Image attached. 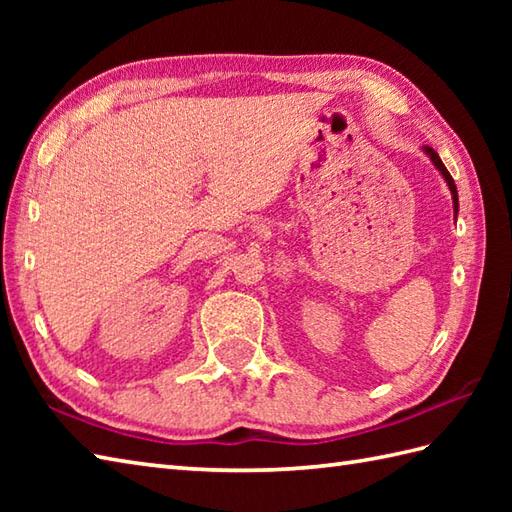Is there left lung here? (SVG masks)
Masks as SVG:
<instances>
[{"label":"left lung","mask_w":512,"mask_h":512,"mask_svg":"<svg viewBox=\"0 0 512 512\" xmlns=\"http://www.w3.org/2000/svg\"><path fill=\"white\" fill-rule=\"evenodd\" d=\"M422 151L429 156V160L433 162V167H436V169L440 171V176L444 178V182H447V187H449V191H451V198H453V213H455V217H458V211H460L458 189H455V182H453V178H451V173L447 171V167H444V162L440 160V156H438L436 151H433L431 147H422Z\"/></svg>","instance_id":"left-lung-1"}]
</instances>
